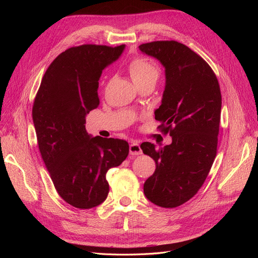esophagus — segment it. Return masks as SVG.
I'll return each mask as SVG.
<instances>
[{
	"mask_svg": "<svg viewBox=\"0 0 258 258\" xmlns=\"http://www.w3.org/2000/svg\"><path fill=\"white\" fill-rule=\"evenodd\" d=\"M129 152L131 155H141L142 150L141 146H140V143L138 141H132L129 146Z\"/></svg>",
	"mask_w": 258,
	"mask_h": 258,
	"instance_id": "1",
	"label": "esophagus"
}]
</instances>
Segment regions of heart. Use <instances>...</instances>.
Wrapping results in <instances>:
<instances>
[{"label":"heart","mask_w":258,"mask_h":258,"mask_svg":"<svg viewBox=\"0 0 258 258\" xmlns=\"http://www.w3.org/2000/svg\"><path fill=\"white\" fill-rule=\"evenodd\" d=\"M132 81L137 86L147 82H157L160 75L158 66L147 58H136L128 67Z\"/></svg>","instance_id":"b5f03b06"}]
</instances>
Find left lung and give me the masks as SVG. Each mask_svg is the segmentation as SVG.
<instances>
[{
    "label": "left lung",
    "mask_w": 258,
    "mask_h": 258,
    "mask_svg": "<svg viewBox=\"0 0 258 258\" xmlns=\"http://www.w3.org/2000/svg\"><path fill=\"white\" fill-rule=\"evenodd\" d=\"M165 68L166 85L155 119L172 143L141 144L156 170L144 183L145 197L161 208H175L200 189L216 156L222 95L213 70L199 54L175 41L139 46Z\"/></svg>",
    "instance_id": "8db88e82"
}]
</instances>
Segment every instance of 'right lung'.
<instances>
[{
  "instance_id": "obj_1",
  "label": "right lung",
  "mask_w": 258,
  "mask_h": 258,
  "mask_svg": "<svg viewBox=\"0 0 258 258\" xmlns=\"http://www.w3.org/2000/svg\"><path fill=\"white\" fill-rule=\"evenodd\" d=\"M124 47L82 45L67 49L48 67L34 100L32 118L42 158L60 197L75 208L102 204L110 190L106 172L129 154L128 142L93 138L85 128L86 116L100 103L101 74Z\"/></svg>"
}]
</instances>
